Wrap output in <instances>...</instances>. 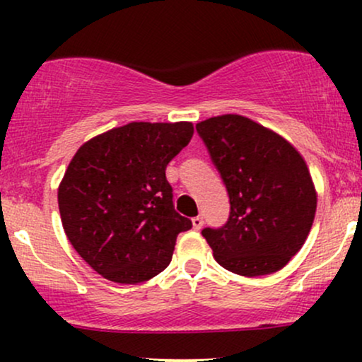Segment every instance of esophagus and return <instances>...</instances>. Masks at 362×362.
<instances>
[{
    "label": "esophagus",
    "mask_w": 362,
    "mask_h": 362,
    "mask_svg": "<svg viewBox=\"0 0 362 362\" xmlns=\"http://www.w3.org/2000/svg\"><path fill=\"white\" fill-rule=\"evenodd\" d=\"M192 224L195 230H201V228L204 226V218H202V216H195V218H192Z\"/></svg>",
    "instance_id": "obj_1"
}]
</instances>
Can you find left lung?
Wrapping results in <instances>:
<instances>
[{
    "label": "left lung",
    "mask_w": 362,
    "mask_h": 362,
    "mask_svg": "<svg viewBox=\"0 0 362 362\" xmlns=\"http://www.w3.org/2000/svg\"><path fill=\"white\" fill-rule=\"evenodd\" d=\"M195 129L230 195L228 221L202 230L216 262L238 276L277 272L300 252L317 211L305 160L243 115H218Z\"/></svg>",
    "instance_id": "left-lung-1"
}]
</instances>
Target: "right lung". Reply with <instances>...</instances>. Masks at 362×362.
Instances as JSON below:
<instances>
[{"mask_svg":"<svg viewBox=\"0 0 362 362\" xmlns=\"http://www.w3.org/2000/svg\"><path fill=\"white\" fill-rule=\"evenodd\" d=\"M190 122H131L86 141L66 170L57 202L73 248L93 271L138 284L168 267L192 221L173 207L167 165L192 139Z\"/></svg>","mask_w":362,"mask_h":362,"instance_id":"obj_1","label":"right lung"}]
</instances>
